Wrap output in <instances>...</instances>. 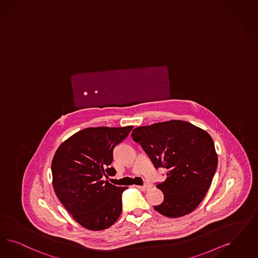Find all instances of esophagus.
Returning <instances> with one entry per match:
<instances>
[{"label":"esophagus","mask_w":258,"mask_h":258,"mask_svg":"<svg viewBox=\"0 0 258 258\" xmlns=\"http://www.w3.org/2000/svg\"><path fill=\"white\" fill-rule=\"evenodd\" d=\"M151 187H152V185H151V183H145L143 186L139 187H140V189L143 190V191H147V190L151 189Z\"/></svg>","instance_id":"obj_1"}]
</instances>
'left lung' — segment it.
Here are the masks:
<instances>
[{"mask_svg": "<svg viewBox=\"0 0 258 258\" xmlns=\"http://www.w3.org/2000/svg\"><path fill=\"white\" fill-rule=\"evenodd\" d=\"M132 136L156 169L169 170L167 179L156 186L163 191L164 201L154 210L172 218L195 211L211 187L217 168L211 135L186 121L170 120L136 127Z\"/></svg>", "mask_w": 258, "mask_h": 258, "instance_id": "left-lung-1", "label": "left lung"}]
</instances>
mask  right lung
I'll use <instances>...</instances> for the list:
<instances>
[{"mask_svg":"<svg viewBox=\"0 0 258 258\" xmlns=\"http://www.w3.org/2000/svg\"><path fill=\"white\" fill-rule=\"evenodd\" d=\"M133 125L123 127H88L61 144L51 164L56 196L73 219L90 231L112 226L122 212V194L127 187H116L107 174L113 150L124 140Z\"/></svg>","mask_w":258,"mask_h":258,"instance_id":"add662e5","label":"right lung"}]
</instances>
